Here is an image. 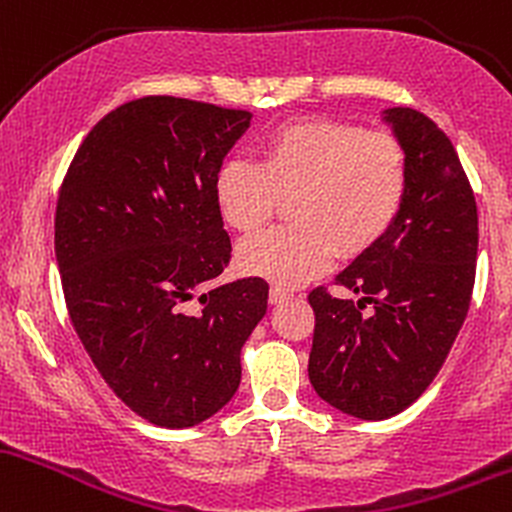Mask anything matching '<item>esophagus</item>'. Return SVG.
Segmentation results:
<instances>
[{
	"instance_id": "34e87169",
	"label": "esophagus",
	"mask_w": 512,
	"mask_h": 512,
	"mask_svg": "<svg viewBox=\"0 0 512 512\" xmlns=\"http://www.w3.org/2000/svg\"><path fill=\"white\" fill-rule=\"evenodd\" d=\"M287 297H290V290H285V287H280V285H273L268 300H271V304H280V302H285Z\"/></svg>"
}]
</instances>
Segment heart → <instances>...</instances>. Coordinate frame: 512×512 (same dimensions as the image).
<instances>
[{
    "mask_svg": "<svg viewBox=\"0 0 512 512\" xmlns=\"http://www.w3.org/2000/svg\"><path fill=\"white\" fill-rule=\"evenodd\" d=\"M409 193V152L389 130L333 118H297L261 142V162L229 159L215 203L234 232L254 234L292 200L295 227L239 246V268L295 287L341 258H360L392 232Z\"/></svg>",
    "mask_w": 512,
    "mask_h": 512,
    "instance_id": "heart-1",
    "label": "heart"
}]
</instances>
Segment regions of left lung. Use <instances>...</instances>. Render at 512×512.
<instances>
[{"label":"left lung","instance_id":"left-lung-1","mask_svg":"<svg viewBox=\"0 0 512 512\" xmlns=\"http://www.w3.org/2000/svg\"><path fill=\"white\" fill-rule=\"evenodd\" d=\"M384 120L409 152L404 210L375 249L336 275L358 302L326 287L307 297L309 382L326 404L363 421L409 409L435 380L467 319L479 246L474 191L450 137L413 108H389Z\"/></svg>","mask_w":512,"mask_h":512}]
</instances>
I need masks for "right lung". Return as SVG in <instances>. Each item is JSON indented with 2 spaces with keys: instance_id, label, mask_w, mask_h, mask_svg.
<instances>
[{
  "instance_id": "1",
  "label": "right lung",
  "mask_w": 512,
  "mask_h": 512,
  "mask_svg": "<svg viewBox=\"0 0 512 512\" xmlns=\"http://www.w3.org/2000/svg\"><path fill=\"white\" fill-rule=\"evenodd\" d=\"M249 123V111L215 103L128 101L84 137L57 195L55 256L74 331L113 394L154 426L215 416L266 314L263 278L203 292L232 258L215 176Z\"/></svg>"
}]
</instances>
